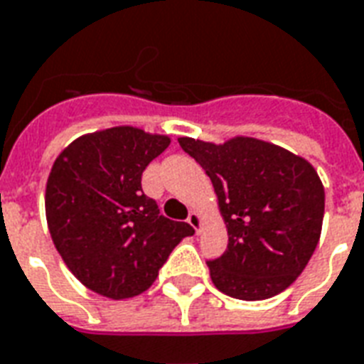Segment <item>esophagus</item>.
Returning <instances> with one entry per match:
<instances>
[{
  "instance_id": "obj_1",
  "label": "esophagus",
  "mask_w": 364,
  "mask_h": 364,
  "mask_svg": "<svg viewBox=\"0 0 364 364\" xmlns=\"http://www.w3.org/2000/svg\"><path fill=\"white\" fill-rule=\"evenodd\" d=\"M188 225L193 227L194 231L196 232H200V227H202V218H200V213H196V212H191L188 213Z\"/></svg>"
}]
</instances>
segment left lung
Wrapping results in <instances>:
<instances>
[{
    "label": "left lung",
    "mask_w": 364,
    "mask_h": 364,
    "mask_svg": "<svg viewBox=\"0 0 364 364\" xmlns=\"http://www.w3.org/2000/svg\"><path fill=\"white\" fill-rule=\"evenodd\" d=\"M212 179L229 244L208 259L218 290L246 301L287 290L311 259L324 215V188L311 164L252 137L223 145L181 137Z\"/></svg>",
    "instance_id": "1"
}]
</instances>
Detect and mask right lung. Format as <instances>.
<instances>
[{"label":"right lung","mask_w":364,"mask_h":364,"mask_svg":"<svg viewBox=\"0 0 364 364\" xmlns=\"http://www.w3.org/2000/svg\"><path fill=\"white\" fill-rule=\"evenodd\" d=\"M170 137L137 127H110L76 139L55 160L46 213L55 248L77 281L112 299L133 298L156 281L185 221L160 215L141 187L149 164Z\"/></svg>","instance_id":"add662e5"}]
</instances>
